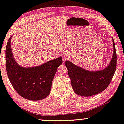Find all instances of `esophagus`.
Instances as JSON below:
<instances>
[{
	"mask_svg": "<svg viewBox=\"0 0 124 124\" xmlns=\"http://www.w3.org/2000/svg\"><path fill=\"white\" fill-rule=\"evenodd\" d=\"M69 58H70V56H68V54H66V55H64V56H62V59H63V61L64 62L65 61H66V60H68V59H69Z\"/></svg>",
	"mask_w": 124,
	"mask_h": 124,
	"instance_id": "1",
	"label": "esophagus"
}]
</instances>
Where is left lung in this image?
<instances>
[{
    "label": "left lung",
    "mask_w": 124,
    "mask_h": 124,
    "mask_svg": "<svg viewBox=\"0 0 124 124\" xmlns=\"http://www.w3.org/2000/svg\"><path fill=\"white\" fill-rule=\"evenodd\" d=\"M114 53L110 63L103 70L90 71L66 61L65 65L74 92L82 96H91L100 93L109 85L116 68V53L112 38Z\"/></svg>",
    "instance_id": "left-lung-1"
}]
</instances>
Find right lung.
I'll list each match as a JSON object with an SVG mask.
<instances>
[{
	"instance_id": "add662e5",
	"label": "right lung",
	"mask_w": 124,
	"mask_h": 124,
	"mask_svg": "<svg viewBox=\"0 0 124 124\" xmlns=\"http://www.w3.org/2000/svg\"><path fill=\"white\" fill-rule=\"evenodd\" d=\"M12 37L9 39L5 50V66L11 84L25 99L38 101L45 99L50 93L57 68L62 64V57L36 67H22L17 63L12 54L10 45Z\"/></svg>"
}]
</instances>
